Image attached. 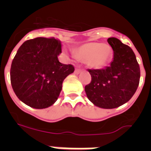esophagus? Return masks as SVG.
Instances as JSON below:
<instances>
[{
  "label": "esophagus",
  "mask_w": 151,
  "mask_h": 151,
  "mask_svg": "<svg viewBox=\"0 0 151 151\" xmlns=\"http://www.w3.org/2000/svg\"><path fill=\"white\" fill-rule=\"evenodd\" d=\"M82 71V69H80V68H76V69H75V73H76V74H79Z\"/></svg>",
  "instance_id": "1"
}]
</instances>
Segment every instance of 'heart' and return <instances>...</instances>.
<instances>
[{
  "label": "heart",
  "mask_w": 151,
  "mask_h": 151,
  "mask_svg": "<svg viewBox=\"0 0 151 151\" xmlns=\"http://www.w3.org/2000/svg\"><path fill=\"white\" fill-rule=\"evenodd\" d=\"M77 57L93 68H101L110 60L112 50L110 46L97 42L85 44L78 47Z\"/></svg>",
  "instance_id": "b5f03b06"
}]
</instances>
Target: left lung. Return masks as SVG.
<instances>
[{
	"mask_svg": "<svg viewBox=\"0 0 151 151\" xmlns=\"http://www.w3.org/2000/svg\"><path fill=\"white\" fill-rule=\"evenodd\" d=\"M107 42L113 50V60L109 66L101 69H88L90 84L85 85L88 98L95 106L113 109L132 97L140 81V67L130 47L118 38H109Z\"/></svg>",
	"mask_w": 151,
	"mask_h": 151,
	"instance_id": "obj_1",
	"label": "left lung"
}]
</instances>
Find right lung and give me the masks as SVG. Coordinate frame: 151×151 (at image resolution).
<instances>
[{
	"label": "right lung",
	"mask_w": 151,
	"mask_h": 151,
	"mask_svg": "<svg viewBox=\"0 0 151 151\" xmlns=\"http://www.w3.org/2000/svg\"><path fill=\"white\" fill-rule=\"evenodd\" d=\"M61 51L60 41L54 38L28 40L17 50L10 68V82L24 104L45 109L57 101L63 80L75 69L71 64L59 62Z\"/></svg>",
	"instance_id": "1"
}]
</instances>
